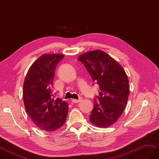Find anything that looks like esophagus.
Here are the masks:
<instances>
[{"label":"esophagus","instance_id":"esophagus-1","mask_svg":"<svg viewBox=\"0 0 159 159\" xmlns=\"http://www.w3.org/2000/svg\"><path fill=\"white\" fill-rule=\"evenodd\" d=\"M81 101H82V98H79V99H72V103H79Z\"/></svg>","mask_w":159,"mask_h":159}]
</instances>
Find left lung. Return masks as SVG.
Masks as SVG:
<instances>
[{"mask_svg":"<svg viewBox=\"0 0 159 159\" xmlns=\"http://www.w3.org/2000/svg\"><path fill=\"white\" fill-rule=\"evenodd\" d=\"M78 60L85 66L93 84L99 86L90 121L99 127L111 126L123 114L127 103L129 88L126 73L119 63L101 50L81 55Z\"/></svg>","mask_w":159,"mask_h":159,"instance_id":"1","label":"left lung"}]
</instances>
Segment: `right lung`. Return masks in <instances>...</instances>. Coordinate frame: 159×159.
Masks as SVG:
<instances>
[{"instance_id": "obj_1", "label": "right lung", "mask_w": 159, "mask_h": 159, "mask_svg": "<svg viewBox=\"0 0 159 159\" xmlns=\"http://www.w3.org/2000/svg\"><path fill=\"white\" fill-rule=\"evenodd\" d=\"M64 57L43 54L30 68L24 83L25 111L36 126L49 133L64 124L68 112L67 102L52 93L55 68Z\"/></svg>"}]
</instances>
